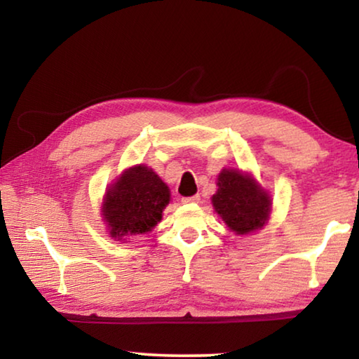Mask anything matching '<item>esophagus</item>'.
I'll return each instance as SVG.
<instances>
[{
    "instance_id": "obj_1",
    "label": "esophagus",
    "mask_w": 359,
    "mask_h": 359,
    "mask_svg": "<svg viewBox=\"0 0 359 359\" xmlns=\"http://www.w3.org/2000/svg\"><path fill=\"white\" fill-rule=\"evenodd\" d=\"M199 201H201V196H199V194H194V196H190V198H184L185 204H193V203H199Z\"/></svg>"
}]
</instances>
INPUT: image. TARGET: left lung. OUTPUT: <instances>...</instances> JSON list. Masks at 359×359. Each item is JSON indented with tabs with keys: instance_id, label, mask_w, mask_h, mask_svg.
I'll list each match as a JSON object with an SVG mask.
<instances>
[{
	"instance_id": "obj_1",
	"label": "left lung",
	"mask_w": 359,
	"mask_h": 359,
	"mask_svg": "<svg viewBox=\"0 0 359 359\" xmlns=\"http://www.w3.org/2000/svg\"><path fill=\"white\" fill-rule=\"evenodd\" d=\"M212 204L226 226L236 234H250L264 226L271 214V196L250 174L223 169Z\"/></svg>"
}]
</instances>
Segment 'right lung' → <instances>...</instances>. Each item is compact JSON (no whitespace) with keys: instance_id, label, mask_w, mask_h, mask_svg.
<instances>
[{"instance_id":"right-lung-1","label":"right lung","mask_w":359,"mask_h":359,"mask_svg":"<svg viewBox=\"0 0 359 359\" xmlns=\"http://www.w3.org/2000/svg\"><path fill=\"white\" fill-rule=\"evenodd\" d=\"M171 191L158 175L144 165L125 169L109 187L102 201V215L112 238L145 234L161 222ZM125 241V239H123Z\"/></svg>"}]
</instances>
